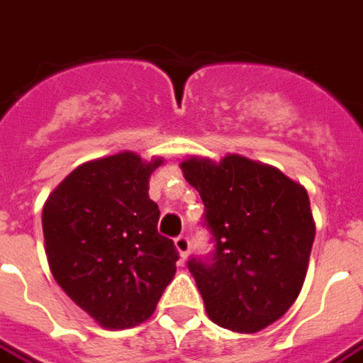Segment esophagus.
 Instances as JSON below:
<instances>
[{"label": "esophagus", "mask_w": 363, "mask_h": 363, "mask_svg": "<svg viewBox=\"0 0 363 363\" xmlns=\"http://www.w3.org/2000/svg\"><path fill=\"white\" fill-rule=\"evenodd\" d=\"M174 247H177V251H179V255H181L182 259H186V255H189V251H190L189 237L186 235L177 237V239H174Z\"/></svg>", "instance_id": "obj_1"}]
</instances>
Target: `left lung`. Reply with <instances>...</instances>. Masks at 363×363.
<instances>
[{"label":"left lung","instance_id":"obj_1","mask_svg":"<svg viewBox=\"0 0 363 363\" xmlns=\"http://www.w3.org/2000/svg\"><path fill=\"white\" fill-rule=\"evenodd\" d=\"M184 179L204 202L213 237L208 259H190L208 317L235 333H259L301 291L315 221L307 190L276 167L229 153L216 163L190 157Z\"/></svg>","mask_w":363,"mask_h":363}]
</instances>
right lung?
I'll return each instance as SVG.
<instances>
[{
	"instance_id": "right-lung-1",
	"label": "right lung",
	"mask_w": 363,
	"mask_h": 363,
	"mask_svg": "<svg viewBox=\"0 0 363 363\" xmlns=\"http://www.w3.org/2000/svg\"><path fill=\"white\" fill-rule=\"evenodd\" d=\"M161 163L132 151L87 161L43 208L54 280L104 328L150 319L177 272L179 252L157 231L159 208L147 194Z\"/></svg>"
}]
</instances>
